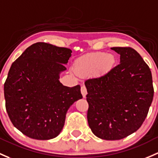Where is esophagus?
Here are the masks:
<instances>
[{
  "instance_id": "1",
  "label": "esophagus",
  "mask_w": 158,
  "mask_h": 158,
  "mask_svg": "<svg viewBox=\"0 0 158 158\" xmlns=\"http://www.w3.org/2000/svg\"><path fill=\"white\" fill-rule=\"evenodd\" d=\"M81 93H82V96L85 98V97L86 94H87V89H86V87L85 85H82L81 87Z\"/></svg>"
}]
</instances>
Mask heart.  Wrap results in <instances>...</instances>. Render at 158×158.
<instances>
[{
  "instance_id": "b5f03b06",
  "label": "heart",
  "mask_w": 158,
  "mask_h": 158,
  "mask_svg": "<svg viewBox=\"0 0 158 158\" xmlns=\"http://www.w3.org/2000/svg\"><path fill=\"white\" fill-rule=\"evenodd\" d=\"M115 64L113 54L105 52H95L80 57L76 63L75 70L79 76H89L98 71L107 72Z\"/></svg>"
}]
</instances>
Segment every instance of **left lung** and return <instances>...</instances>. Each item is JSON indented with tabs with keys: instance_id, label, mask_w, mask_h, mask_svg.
Wrapping results in <instances>:
<instances>
[{
	"instance_id": "left-lung-1",
	"label": "left lung",
	"mask_w": 158,
	"mask_h": 158,
	"mask_svg": "<svg viewBox=\"0 0 158 158\" xmlns=\"http://www.w3.org/2000/svg\"><path fill=\"white\" fill-rule=\"evenodd\" d=\"M111 49L120 55V63L106 74L85 82L87 119L96 136L119 140L142 125L153 101L154 87L150 68L135 50Z\"/></svg>"
}]
</instances>
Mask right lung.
I'll return each instance as SVG.
<instances>
[{"instance_id": "obj_1", "label": "right lung", "mask_w": 158, "mask_h": 158, "mask_svg": "<svg viewBox=\"0 0 158 158\" xmlns=\"http://www.w3.org/2000/svg\"><path fill=\"white\" fill-rule=\"evenodd\" d=\"M71 53L66 48L37 42L11 65L4 86L5 107L13 126L28 137L55 138L67 110L82 98L79 85L69 88L59 81Z\"/></svg>"}]
</instances>
